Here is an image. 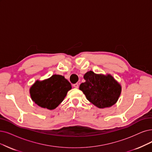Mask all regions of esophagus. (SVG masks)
Returning <instances> with one entry per match:
<instances>
[{
  "label": "esophagus",
  "instance_id": "1",
  "mask_svg": "<svg viewBox=\"0 0 152 152\" xmlns=\"http://www.w3.org/2000/svg\"><path fill=\"white\" fill-rule=\"evenodd\" d=\"M73 87H74L75 88H77L78 87V83H74V84H73Z\"/></svg>",
  "mask_w": 152,
  "mask_h": 152
}]
</instances>
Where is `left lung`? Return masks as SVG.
<instances>
[{"mask_svg":"<svg viewBox=\"0 0 152 152\" xmlns=\"http://www.w3.org/2000/svg\"><path fill=\"white\" fill-rule=\"evenodd\" d=\"M86 82L80 85L79 89L87 99L99 108L110 107L118 101L122 86L110 74H97L88 71L83 75Z\"/></svg>","mask_w":152,"mask_h":152,"instance_id":"8db88e82","label":"left lung"}]
</instances>
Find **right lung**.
Returning <instances> with one entry per match:
<instances>
[{
	"label": "right lung",
	"mask_w": 152,
	"mask_h": 152,
	"mask_svg": "<svg viewBox=\"0 0 152 152\" xmlns=\"http://www.w3.org/2000/svg\"><path fill=\"white\" fill-rule=\"evenodd\" d=\"M72 89L70 83L60 75H53L43 80H36L29 89L30 97L39 107L54 110Z\"/></svg>",
	"instance_id": "obj_1"
}]
</instances>
